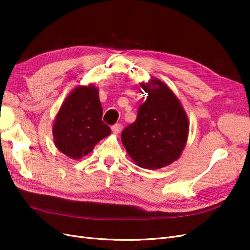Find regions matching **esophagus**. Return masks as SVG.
I'll use <instances>...</instances> for the list:
<instances>
[{"instance_id": "34e87169", "label": "esophagus", "mask_w": 250, "mask_h": 250, "mask_svg": "<svg viewBox=\"0 0 250 250\" xmlns=\"http://www.w3.org/2000/svg\"><path fill=\"white\" fill-rule=\"evenodd\" d=\"M121 128H122L121 124H115L113 126H111V130H112V132L115 133V134H118L121 131Z\"/></svg>"}]
</instances>
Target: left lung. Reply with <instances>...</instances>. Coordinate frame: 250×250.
<instances>
[{
	"label": "left lung",
	"instance_id": "1",
	"mask_svg": "<svg viewBox=\"0 0 250 250\" xmlns=\"http://www.w3.org/2000/svg\"><path fill=\"white\" fill-rule=\"evenodd\" d=\"M148 93L135 122L121 133L127 153L139 167L155 170L179 158L187 144L188 121L177 97L156 78L141 83Z\"/></svg>",
	"mask_w": 250,
	"mask_h": 250
}]
</instances>
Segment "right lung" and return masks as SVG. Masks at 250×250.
<instances>
[{
  "instance_id": "add662e5",
  "label": "right lung",
  "mask_w": 250,
  "mask_h": 250,
  "mask_svg": "<svg viewBox=\"0 0 250 250\" xmlns=\"http://www.w3.org/2000/svg\"><path fill=\"white\" fill-rule=\"evenodd\" d=\"M99 92L94 84L78 86L62 103L53 125L55 146L73 160L87 155L111 130L102 121Z\"/></svg>"
}]
</instances>
